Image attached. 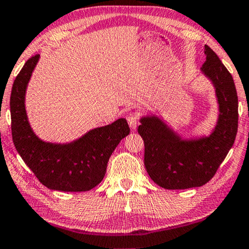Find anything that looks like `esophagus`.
Instances as JSON below:
<instances>
[{
	"label": "esophagus",
	"mask_w": 249,
	"mask_h": 249,
	"mask_svg": "<svg viewBox=\"0 0 249 249\" xmlns=\"http://www.w3.org/2000/svg\"><path fill=\"white\" fill-rule=\"evenodd\" d=\"M126 118H127L128 125L129 127H131V129H135L137 127V124H139V116H137V114L131 113L126 116Z\"/></svg>",
	"instance_id": "1"
}]
</instances>
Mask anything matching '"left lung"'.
<instances>
[{"label": "left lung", "instance_id": "1", "mask_svg": "<svg viewBox=\"0 0 249 249\" xmlns=\"http://www.w3.org/2000/svg\"><path fill=\"white\" fill-rule=\"evenodd\" d=\"M200 68L212 83L218 105L216 123L208 135L185 137L161 115L140 118L144 164L154 183L165 189L199 187L215 175L232 147L238 126V97L232 76L210 46Z\"/></svg>", "mask_w": 249, "mask_h": 249}]
</instances>
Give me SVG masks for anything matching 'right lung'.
I'll use <instances>...</instances> for the list:
<instances>
[{"label":"right lung","instance_id":"right-lung-1","mask_svg":"<svg viewBox=\"0 0 249 249\" xmlns=\"http://www.w3.org/2000/svg\"><path fill=\"white\" fill-rule=\"evenodd\" d=\"M39 55L31 57L15 78L10 107L12 137L18 153L38 180L53 191L86 192L103 180L110 155L129 134L125 118L89 129L66 143L43 141L26 113L25 96Z\"/></svg>","mask_w":249,"mask_h":249}]
</instances>
